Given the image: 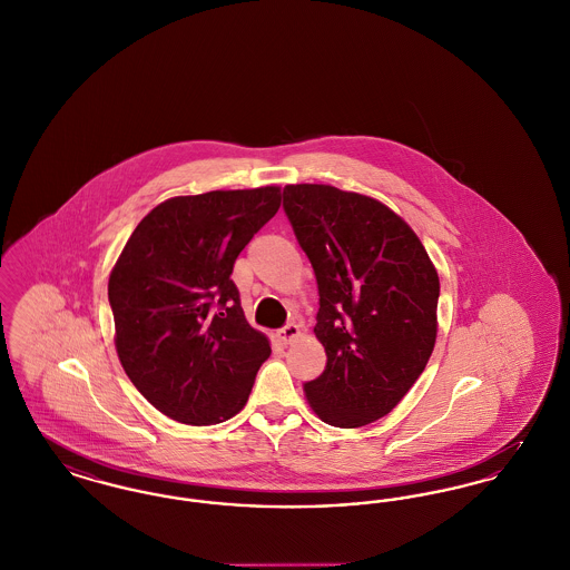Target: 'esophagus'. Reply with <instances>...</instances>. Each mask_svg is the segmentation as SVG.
<instances>
[{"mask_svg":"<svg viewBox=\"0 0 570 570\" xmlns=\"http://www.w3.org/2000/svg\"><path fill=\"white\" fill-rule=\"evenodd\" d=\"M298 335H301V328H298V325H295V323H288L284 328H279V340H282L284 344H293Z\"/></svg>","mask_w":570,"mask_h":570,"instance_id":"1","label":"esophagus"}]
</instances>
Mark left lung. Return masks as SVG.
Segmentation results:
<instances>
[{
  "label": "left lung",
  "instance_id": "8db88e82",
  "mask_svg": "<svg viewBox=\"0 0 570 570\" xmlns=\"http://www.w3.org/2000/svg\"><path fill=\"white\" fill-rule=\"evenodd\" d=\"M321 307L325 372L303 391L333 428L389 414L423 374L438 333L440 279L416 233L376 198L325 184L284 188Z\"/></svg>",
  "mask_w": 570,
  "mask_h": 570
}]
</instances>
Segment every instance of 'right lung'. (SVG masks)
I'll return each instance as SVG.
<instances>
[{
  "instance_id": "obj_1",
  "label": "right lung",
  "mask_w": 570,
  "mask_h": 570,
  "mask_svg": "<svg viewBox=\"0 0 570 570\" xmlns=\"http://www.w3.org/2000/svg\"><path fill=\"white\" fill-rule=\"evenodd\" d=\"M279 203L277 186L175 196L124 245L109 277L115 348L168 419L212 425L245 406L272 346L245 321L230 273Z\"/></svg>"
}]
</instances>
